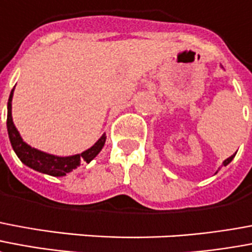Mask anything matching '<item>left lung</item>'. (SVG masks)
<instances>
[{
  "label": "left lung",
  "instance_id": "left-lung-1",
  "mask_svg": "<svg viewBox=\"0 0 252 252\" xmlns=\"http://www.w3.org/2000/svg\"><path fill=\"white\" fill-rule=\"evenodd\" d=\"M234 158H235V155H232V156H230V158H228V159H225L224 161H223V165H228V164L231 163V161H232V159H234Z\"/></svg>",
  "mask_w": 252,
  "mask_h": 252
}]
</instances>
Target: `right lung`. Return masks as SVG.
<instances>
[{
	"mask_svg": "<svg viewBox=\"0 0 252 252\" xmlns=\"http://www.w3.org/2000/svg\"><path fill=\"white\" fill-rule=\"evenodd\" d=\"M13 93H14V88L12 89L9 100H7V135H9V140H10V144L13 147V151L16 152L18 159L21 160L22 163L25 164L27 167L34 169L37 172L60 178V176H65L66 173L72 172L73 169L80 167L81 161L91 163L100 154V151L102 150V147L105 144V139H107L105 133L91 148L85 150L81 154L70 155V156H57V155L48 154V152H44V151L37 150L34 147H31L28 143L22 140L20 132L17 131L16 126L13 123Z\"/></svg>",
	"mask_w": 252,
	"mask_h": 252,
	"instance_id": "obj_1",
	"label": "right lung"
}]
</instances>
